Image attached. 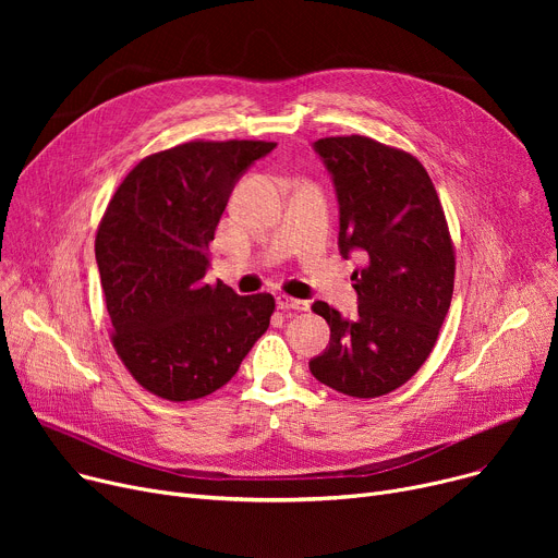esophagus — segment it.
I'll list each match as a JSON object with an SVG mask.
<instances>
[{
  "instance_id": "1",
  "label": "esophagus",
  "mask_w": 558,
  "mask_h": 558,
  "mask_svg": "<svg viewBox=\"0 0 558 558\" xmlns=\"http://www.w3.org/2000/svg\"><path fill=\"white\" fill-rule=\"evenodd\" d=\"M276 305L280 310H294V312H307L310 310V301H301V299H289V296H278Z\"/></svg>"
}]
</instances>
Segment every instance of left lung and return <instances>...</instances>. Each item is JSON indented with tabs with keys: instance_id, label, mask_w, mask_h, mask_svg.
Listing matches in <instances>:
<instances>
[{
	"instance_id": "obj_1",
	"label": "left lung",
	"mask_w": 558,
	"mask_h": 558,
	"mask_svg": "<svg viewBox=\"0 0 558 558\" xmlns=\"http://www.w3.org/2000/svg\"><path fill=\"white\" fill-rule=\"evenodd\" d=\"M339 201V251H360L357 316L316 301L330 343L310 360L326 387L377 398L402 387L429 357L450 310L454 248L441 201L425 167L364 135L314 142Z\"/></svg>"
}]
</instances>
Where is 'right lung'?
Here are the masks:
<instances>
[{
	"label": "right lung",
	"mask_w": 558,
	"mask_h": 558,
	"mask_svg": "<svg viewBox=\"0 0 558 558\" xmlns=\"http://www.w3.org/2000/svg\"><path fill=\"white\" fill-rule=\"evenodd\" d=\"M276 142H185L137 162L110 198L95 255L112 345L165 400L210 396L267 332L271 294L208 284V244L232 187Z\"/></svg>",
	"instance_id": "1"
}]
</instances>
